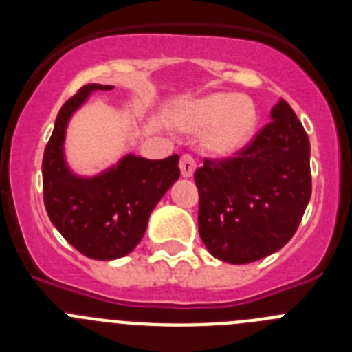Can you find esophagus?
<instances>
[{
    "mask_svg": "<svg viewBox=\"0 0 352 352\" xmlns=\"http://www.w3.org/2000/svg\"><path fill=\"white\" fill-rule=\"evenodd\" d=\"M179 170H182L183 178H192L195 173V160L190 155H183L179 160Z\"/></svg>",
    "mask_w": 352,
    "mask_h": 352,
    "instance_id": "1",
    "label": "esophagus"
}]
</instances>
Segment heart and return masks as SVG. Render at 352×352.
I'll return each mask as SVG.
<instances>
[{"label":"heart","instance_id":"obj_1","mask_svg":"<svg viewBox=\"0 0 352 352\" xmlns=\"http://www.w3.org/2000/svg\"><path fill=\"white\" fill-rule=\"evenodd\" d=\"M183 129L203 133V146L214 157H231L254 138L257 126L256 104L248 96L211 93L186 107Z\"/></svg>","mask_w":352,"mask_h":352}]
</instances>
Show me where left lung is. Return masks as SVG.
Returning <instances> with one entry per match:
<instances>
[{"instance_id": "left-lung-1", "label": "left lung", "mask_w": 352, "mask_h": 352, "mask_svg": "<svg viewBox=\"0 0 352 352\" xmlns=\"http://www.w3.org/2000/svg\"><path fill=\"white\" fill-rule=\"evenodd\" d=\"M199 234L213 257L247 264L294 236L312 194L310 141L285 100L248 148L195 170Z\"/></svg>"}]
</instances>
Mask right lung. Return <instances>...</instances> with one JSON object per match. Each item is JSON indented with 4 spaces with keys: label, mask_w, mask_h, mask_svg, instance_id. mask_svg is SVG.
<instances>
[{
    "label": "right lung",
    "mask_w": 352,
    "mask_h": 352,
    "mask_svg": "<svg viewBox=\"0 0 352 352\" xmlns=\"http://www.w3.org/2000/svg\"><path fill=\"white\" fill-rule=\"evenodd\" d=\"M113 86L86 84L63 104L42 162L43 203L52 226L72 247L89 259L113 261L138 247L153 211L174 182H178V155L148 160L125 155L95 176H79L65 157L70 118L93 91Z\"/></svg>",
    "instance_id": "1"
}]
</instances>
